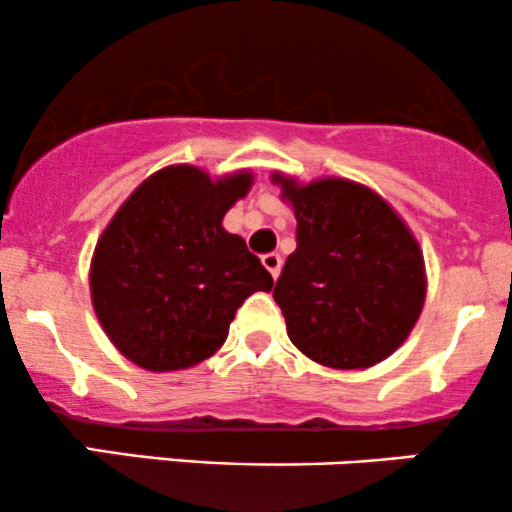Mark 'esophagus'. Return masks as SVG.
<instances>
[{"instance_id": "1", "label": "esophagus", "mask_w": 512, "mask_h": 512, "mask_svg": "<svg viewBox=\"0 0 512 512\" xmlns=\"http://www.w3.org/2000/svg\"><path fill=\"white\" fill-rule=\"evenodd\" d=\"M262 264H264V267H267V272L272 274V279H276V276H279V272H281V257L276 255V252H269V255H264L262 257Z\"/></svg>"}]
</instances>
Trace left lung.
<instances>
[{"label": "left lung", "mask_w": 512, "mask_h": 512, "mask_svg": "<svg viewBox=\"0 0 512 512\" xmlns=\"http://www.w3.org/2000/svg\"><path fill=\"white\" fill-rule=\"evenodd\" d=\"M296 214V250L274 286L289 339L322 366L354 370L409 337L426 301L424 255L395 209L344 178L298 185L276 173Z\"/></svg>", "instance_id": "obj_1"}]
</instances>
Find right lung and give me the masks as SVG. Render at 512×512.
Returning <instances> with one entry per match:
<instances>
[{
  "instance_id": "1",
  "label": "right lung",
  "mask_w": 512,
  "mask_h": 512,
  "mask_svg": "<svg viewBox=\"0 0 512 512\" xmlns=\"http://www.w3.org/2000/svg\"><path fill=\"white\" fill-rule=\"evenodd\" d=\"M252 175L211 180L168 166L117 209L91 260V301L122 356L154 373L197 366L226 342L236 310L274 279L221 226Z\"/></svg>"
}]
</instances>
